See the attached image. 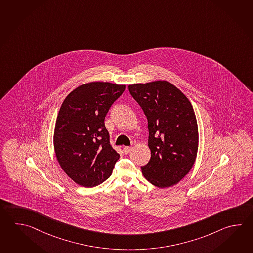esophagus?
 I'll list each match as a JSON object with an SVG mask.
<instances>
[{
	"label": "esophagus",
	"mask_w": 253,
	"mask_h": 253,
	"mask_svg": "<svg viewBox=\"0 0 253 253\" xmlns=\"http://www.w3.org/2000/svg\"><path fill=\"white\" fill-rule=\"evenodd\" d=\"M131 150V148L130 147H124V153L125 155L128 154L129 151Z\"/></svg>",
	"instance_id": "1"
}]
</instances>
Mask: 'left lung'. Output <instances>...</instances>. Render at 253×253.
Masks as SVG:
<instances>
[{"label": "left lung", "mask_w": 253, "mask_h": 253, "mask_svg": "<svg viewBox=\"0 0 253 253\" xmlns=\"http://www.w3.org/2000/svg\"><path fill=\"white\" fill-rule=\"evenodd\" d=\"M148 119L150 161L145 178L164 188L175 186L190 171L198 150V127L190 101L168 81L129 85Z\"/></svg>", "instance_id": "1"}]
</instances>
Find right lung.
Returning a JSON list of instances; mask_svg holds the SVG:
<instances>
[{
  "label": "right lung",
  "mask_w": 253,
  "mask_h": 253,
  "mask_svg": "<svg viewBox=\"0 0 253 253\" xmlns=\"http://www.w3.org/2000/svg\"><path fill=\"white\" fill-rule=\"evenodd\" d=\"M125 90L109 82L84 84L64 100L54 130V150L64 172L79 186H98L120 155L110 144L104 118Z\"/></svg>",
  "instance_id": "obj_1"
}]
</instances>
